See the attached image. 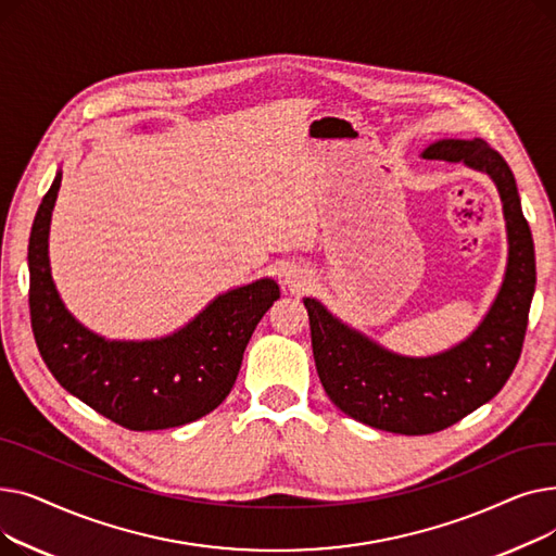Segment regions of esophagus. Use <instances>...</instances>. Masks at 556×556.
<instances>
[{
    "instance_id": "1",
    "label": "esophagus",
    "mask_w": 556,
    "mask_h": 556,
    "mask_svg": "<svg viewBox=\"0 0 556 556\" xmlns=\"http://www.w3.org/2000/svg\"><path fill=\"white\" fill-rule=\"evenodd\" d=\"M288 283H293V286H302V281H300V277H288Z\"/></svg>"
}]
</instances>
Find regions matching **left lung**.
I'll use <instances>...</instances> for the list:
<instances>
[{
    "instance_id": "left-lung-1",
    "label": "left lung",
    "mask_w": 556,
    "mask_h": 556,
    "mask_svg": "<svg viewBox=\"0 0 556 556\" xmlns=\"http://www.w3.org/2000/svg\"><path fill=\"white\" fill-rule=\"evenodd\" d=\"M426 160L464 162L498 187L509 256L498 298L480 327L442 354L413 358L390 352L342 325L323 304L304 298L313 358L329 399L344 415L399 434L440 432L478 410L511 376L528 329L536 286L534 241L520 210L514 173L484 139H440Z\"/></svg>"
}]
</instances>
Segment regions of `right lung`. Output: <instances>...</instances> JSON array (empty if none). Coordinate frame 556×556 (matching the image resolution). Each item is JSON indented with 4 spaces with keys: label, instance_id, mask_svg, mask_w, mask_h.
<instances>
[{
    "label": "right lung",
    "instance_id": "right-lung-1",
    "mask_svg": "<svg viewBox=\"0 0 556 556\" xmlns=\"http://www.w3.org/2000/svg\"><path fill=\"white\" fill-rule=\"evenodd\" d=\"M58 170L28 239V308L40 356L53 378L128 430H164L210 415L237 381L243 352L279 286L258 279L227 290L187 327L160 340H105L65 308L49 268V223Z\"/></svg>",
    "mask_w": 556,
    "mask_h": 556
}]
</instances>
